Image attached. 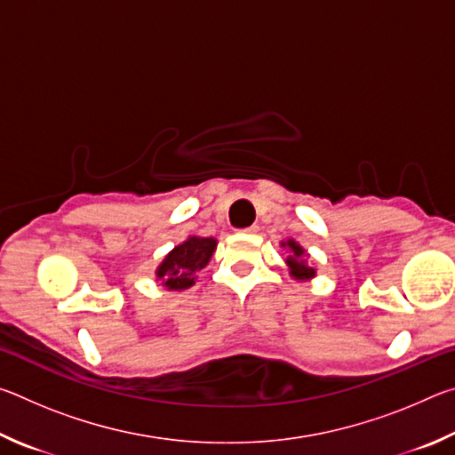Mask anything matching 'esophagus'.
I'll use <instances>...</instances> for the list:
<instances>
[{
    "mask_svg": "<svg viewBox=\"0 0 455 455\" xmlns=\"http://www.w3.org/2000/svg\"><path fill=\"white\" fill-rule=\"evenodd\" d=\"M259 230V227L257 225H251V227H246V228H243L241 233H249V235H252V233H257Z\"/></svg>",
    "mask_w": 455,
    "mask_h": 455,
    "instance_id": "esophagus-1",
    "label": "esophagus"
}]
</instances>
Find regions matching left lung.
I'll return each instance as SVG.
<instances>
[{"instance_id": "8db88e82", "label": "left lung", "mask_w": 455, "mask_h": 455, "mask_svg": "<svg viewBox=\"0 0 455 455\" xmlns=\"http://www.w3.org/2000/svg\"><path fill=\"white\" fill-rule=\"evenodd\" d=\"M281 246H287L289 249V257H287V267L291 271L292 279H299V281H309L315 276V268L309 265V260H307V251L303 249L301 244L297 241H292V238H287V241H283Z\"/></svg>"}]
</instances>
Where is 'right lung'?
<instances>
[{
    "label": "right lung",
    "instance_id": "1",
    "mask_svg": "<svg viewBox=\"0 0 455 455\" xmlns=\"http://www.w3.org/2000/svg\"><path fill=\"white\" fill-rule=\"evenodd\" d=\"M217 241L206 236H188L168 252L156 268V281L168 291H182L195 284L196 273L209 265Z\"/></svg>",
    "mask_w": 455,
    "mask_h": 455
}]
</instances>
